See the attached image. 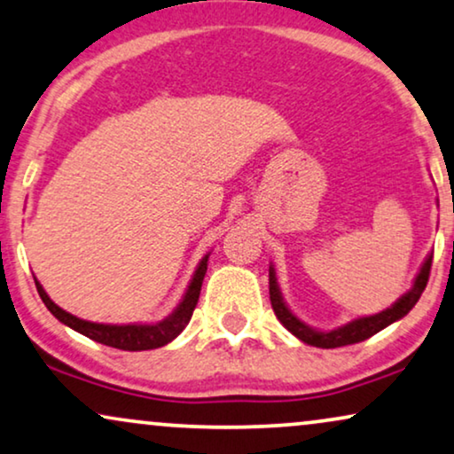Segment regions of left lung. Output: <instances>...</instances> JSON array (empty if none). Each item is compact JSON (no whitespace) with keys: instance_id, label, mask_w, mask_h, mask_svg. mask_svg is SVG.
Returning a JSON list of instances; mask_svg holds the SVG:
<instances>
[{"instance_id":"obj_1","label":"left lung","mask_w":454,"mask_h":454,"mask_svg":"<svg viewBox=\"0 0 454 454\" xmlns=\"http://www.w3.org/2000/svg\"><path fill=\"white\" fill-rule=\"evenodd\" d=\"M432 254L426 258L423 267L419 270V275L415 278V284L411 290L404 294L403 298H398V302H394L390 309L381 310L378 315L371 317H361V319H355L348 325L332 329V332H317V329H310L309 325H304L298 317L292 315V310L287 309L284 298H281V292L278 287V279H275V270L273 267L269 269V298H270V306H273L275 317L281 321L287 332H292L298 340H302L304 344L317 346V348H340V346H348V344H356L363 342V340L371 338L373 333L381 332V329L390 325V323L403 319L404 315L409 313L411 309L417 304V300L421 298L423 290H426L427 279H429V270H432Z\"/></svg>"}]
</instances>
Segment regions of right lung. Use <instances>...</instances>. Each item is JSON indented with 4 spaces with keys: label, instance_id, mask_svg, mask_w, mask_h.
<instances>
[{
    "label": "right lung",
    "instance_id": "obj_1",
    "mask_svg": "<svg viewBox=\"0 0 454 454\" xmlns=\"http://www.w3.org/2000/svg\"><path fill=\"white\" fill-rule=\"evenodd\" d=\"M208 254L202 258V262L198 264L196 273H193V279L190 287H187L184 300L181 304L176 306L175 313L168 315L167 319L160 323H154V325H104V323H91V321H83L79 317L67 313L62 310L60 306L54 304L47 296L43 287L37 279H35V286H37V292L43 304L47 306L51 315L56 317L58 321H62L64 325L73 327L74 332L87 335L90 340H96L99 344L112 346V348L119 350H152V348H160V346L173 342V340L184 332L187 323H190L193 309H196L198 298H200V290H202V281L206 275V267H208Z\"/></svg>",
    "mask_w": 454,
    "mask_h": 454
}]
</instances>
